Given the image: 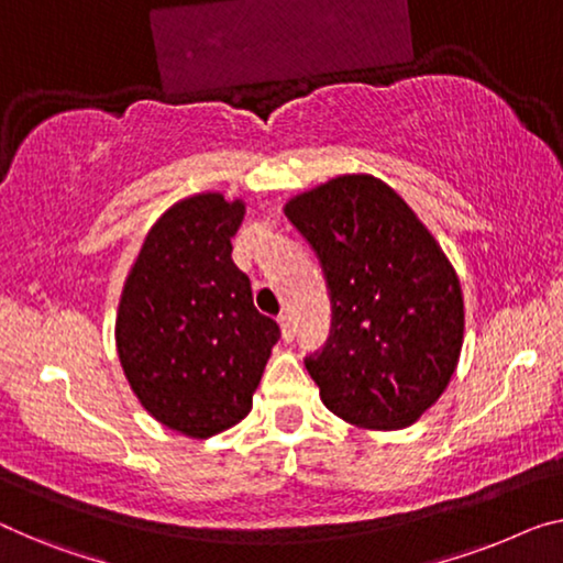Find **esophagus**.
I'll use <instances>...</instances> for the list:
<instances>
[{"label": "esophagus", "instance_id": "obj_1", "mask_svg": "<svg viewBox=\"0 0 563 563\" xmlns=\"http://www.w3.org/2000/svg\"><path fill=\"white\" fill-rule=\"evenodd\" d=\"M278 323H280L283 341H292V335H296V329H292L290 316H288V313H280V316H278Z\"/></svg>", "mask_w": 563, "mask_h": 563}]
</instances>
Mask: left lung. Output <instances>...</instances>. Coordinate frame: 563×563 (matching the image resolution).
Returning a JSON list of instances; mask_svg holds the SVG:
<instances>
[{
    "label": "left lung",
    "mask_w": 563,
    "mask_h": 563,
    "mask_svg": "<svg viewBox=\"0 0 563 563\" xmlns=\"http://www.w3.org/2000/svg\"><path fill=\"white\" fill-rule=\"evenodd\" d=\"M331 290L323 351L306 358L321 401L364 430L415 424L455 374L463 288L412 207L372 174H343L288 199Z\"/></svg>",
    "instance_id": "1"
}]
</instances>
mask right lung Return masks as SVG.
I'll use <instances>...</instances> for the list:
<instances>
[{
    "label": "right lung",
    "instance_id": "right-lung-1",
    "mask_svg": "<svg viewBox=\"0 0 563 563\" xmlns=\"http://www.w3.org/2000/svg\"><path fill=\"white\" fill-rule=\"evenodd\" d=\"M242 217L245 201L220 191L172 205L133 260L115 316V349L141 407L191 440L247 417L280 339L232 263Z\"/></svg>",
    "mask_w": 563,
    "mask_h": 563
}]
</instances>
